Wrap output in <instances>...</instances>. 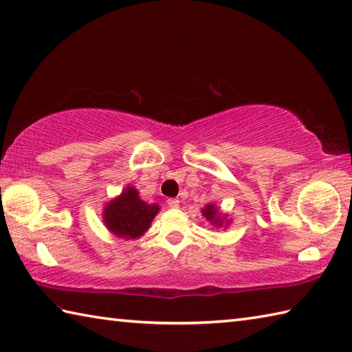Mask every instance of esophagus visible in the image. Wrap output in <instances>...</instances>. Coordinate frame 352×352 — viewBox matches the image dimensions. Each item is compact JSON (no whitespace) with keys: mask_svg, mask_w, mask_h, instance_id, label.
Listing matches in <instances>:
<instances>
[{"mask_svg":"<svg viewBox=\"0 0 352 352\" xmlns=\"http://www.w3.org/2000/svg\"><path fill=\"white\" fill-rule=\"evenodd\" d=\"M168 206H169V208H172V209H178V208H180V199H178V198H169L168 199Z\"/></svg>","mask_w":352,"mask_h":352,"instance_id":"esophagus-1","label":"esophagus"}]
</instances>
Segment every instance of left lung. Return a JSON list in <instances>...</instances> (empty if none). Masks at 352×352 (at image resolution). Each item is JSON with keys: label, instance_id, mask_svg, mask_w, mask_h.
Returning a JSON list of instances; mask_svg holds the SVG:
<instances>
[{"label": "left lung", "instance_id": "8db88e82", "mask_svg": "<svg viewBox=\"0 0 352 352\" xmlns=\"http://www.w3.org/2000/svg\"><path fill=\"white\" fill-rule=\"evenodd\" d=\"M203 215L206 217V219H209V221H212L213 224H217V226H221V217L218 215V210L215 209V206H212V204H209V206H206V209L203 210Z\"/></svg>", "mask_w": 352, "mask_h": 352}]
</instances>
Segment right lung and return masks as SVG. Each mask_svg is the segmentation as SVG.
<instances>
[{"label":"right lung","instance_id":"obj_1","mask_svg":"<svg viewBox=\"0 0 352 352\" xmlns=\"http://www.w3.org/2000/svg\"><path fill=\"white\" fill-rule=\"evenodd\" d=\"M157 212V204L142 201L139 192L134 188H126L119 198L108 203L103 212V221L114 235L134 239L148 230Z\"/></svg>","mask_w":352,"mask_h":352}]
</instances>
